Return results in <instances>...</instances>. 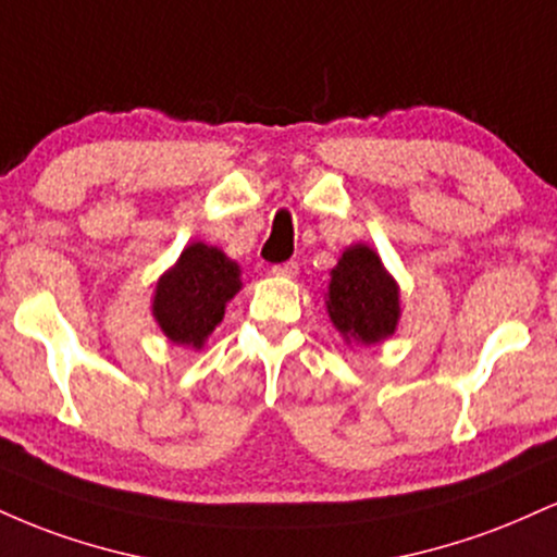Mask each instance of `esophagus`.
Wrapping results in <instances>:
<instances>
[{
  "mask_svg": "<svg viewBox=\"0 0 557 557\" xmlns=\"http://www.w3.org/2000/svg\"><path fill=\"white\" fill-rule=\"evenodd\" d=\"M272 274H274V277H296V274H298V264H296V261H285V264H274L272 267Z\"/></svg>",
  "mask_w": 557,
  "mask_h": 557,
  "instance_id": "34e87169",
  "label": "esophagus"
}]
</instances>
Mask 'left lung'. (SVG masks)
<instances>
[{
  "label": "left lung",
  "instance_id": "8db88e82",
  "mask_svg": "<svg viewBox=\"0 0 557 557\" xmlns=\"http://www.w3.org/2000/svg\"><path fill=\"white\" fill-rule=\"evenodd\" d=\"M324 306L345 343L376 345L400 322V285L367 243H354L330 270Z\"/></svg>",
  "mask_w": 557,
  "mask_h": 557
}]
</instances>
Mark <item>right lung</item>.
Listing matches in <instances>:
<instances>
[{"instance_id":"right-lung-1","label":"right lung","mask_w":557,"mask_h":557,"mask_svg":"<svg viewBox=\"0 0 557 557\" xmlns=\"http://www.w3.org/2000/svg\"><path fill=\"white\" fill-rule=\"evenodd\" d=\"M240 287L238 261L216 246L190 243L157 280L151 317L170 343L201 350Z\"/></svg>"}]
</instances>
